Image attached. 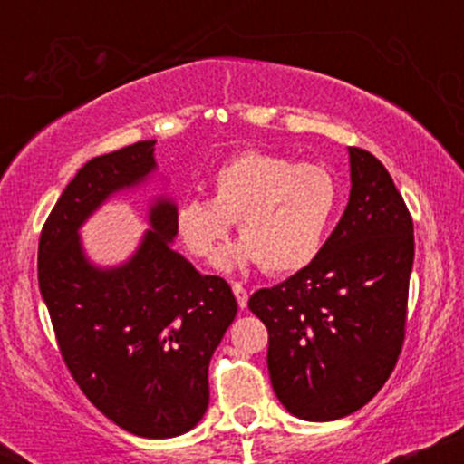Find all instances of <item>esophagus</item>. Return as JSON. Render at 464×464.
I'll return each mask as SVG.
<instances>
[{
  "instance_id": "esophagus-1",
  "label": "esophagus",
  "mask_w": 464,
  "mask_h": 464,
  "mask_svg": "<svg viewBox=\"0 0 464 464\" xmlns=\"http://www.w3.org/2000/svg\"><path fill=\"white\" fill-rule=\"evenodd\" d=\"M233 295H236L237 305L244 310V307H246V303H248V290H246V287H244L242 284H233Z\"/></svg>"
}]
</instances>
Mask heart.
<instances>
[{
    "label": "heart",
    "instance_id": "1",
    "mask_svg": "<svg viewBox=\"0 0 464 464\" xmlns=\"http://www.w3.org/2000/svg\"><path fill=\"white\" fill-rule=\"evenodd\" d=\"M340 207V185L321 163H295L281 154L246 150L211 174V198L177 207V233L194 257L216 262L231 225L242 242L222 255V268L262 264L268 275L310 266Z\"/></svg>",
    "mask_w": 464,
    "mask_h": 464
}]
</instances>
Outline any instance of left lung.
<instances>
[{"mask_svg": "<svg viewBox=\"0 0 464 464\" xmlns=\"http://www.w3.org/2000/svg\"><path fill=\"white\" fill-rule=\"evenodd\" d=\"M347 209L310 266L248 299L268 372L295 417L335 420L380 392L406 335L412 218L380 159L349 148Z\"/></svg>", "mask_w": 464, "mask_h": 464, "instance_id": "8db88e82", "label": "left lung"}]
</instances>
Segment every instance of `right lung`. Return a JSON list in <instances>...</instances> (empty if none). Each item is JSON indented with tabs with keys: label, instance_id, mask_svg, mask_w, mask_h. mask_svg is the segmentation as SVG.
Instances as JSON below:
<instances>
[{
	"label": "right lung",
	"instance_id": "obj_1",
	"mask_svg": "<svg viewBox=\"0 0 464 464\" xmlns=\"http://www.w3.org/2000/svg\"><path fill=\"white\" fill-rule=\"evenodd\" d=\"M154 143L137 141L78 169L41 231L39 287L63 360L89 401L126 432L172 439L209 406L211 355L237 314L231 285L172 248L169 198L152 202L140 248L115 268L89 262L78 236L109 196L157 169Z\"/></svg>",
	"mask_w": 464,
	"mask_h": 464
}]
</instances>
